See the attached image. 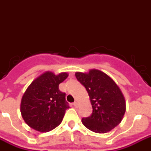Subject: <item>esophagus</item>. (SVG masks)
Instances as JSON below:
<instances>
[{"label": "esophagus", "instance_id": "obj_1", "mask_svg": "<svg viewBox=\"0 0 151 151\" xmlns=\"http://www.w3.org/2000/svg\"><path fill=\"white\" fill-rule=\"evenodd\" d=\"M73 106H74V107H75V108L78 107V101H74V102H73Z\"/></svg>", "mask_w": 151, "mask_h": 151}]
</instances>
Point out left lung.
Instances as JSON below:
<instances>
[{"instance_id":"left-lung-1","label":"left lung","mask_w":151,"mask_h":151,"mask_svg":"<svg viewBox=\"0 0 151 151\" xmlns=\"http://www.w3.org/2000/svg\"><path fill=\"white\" fill-rule=\"evenodd\" d=\"M75 76L86 88L93 109L90 116L82 119L84 127L95 133H105L118 126L126 111V101L116 82L96 69L76 72Z\"/></svg>"}]
</instances>
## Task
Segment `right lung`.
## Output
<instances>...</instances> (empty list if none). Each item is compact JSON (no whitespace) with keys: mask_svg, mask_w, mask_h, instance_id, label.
<instances>
[{"mask_svg":"<svg viewBox=\"0 0 151 151\" xmlns=\"http://www.w3.org/2000/svg\"><path fill=\"white\" fill-rule=\"evenodd\" d=\"M67 77L66 72H45L28 87L21 101V113L28 126L44 133L60 124L69 105L59 84Z\"/></svg>","mask_w":151,"mask_h":151,"instance_id":"obj_1","label":"right lung"}]
</instances>
